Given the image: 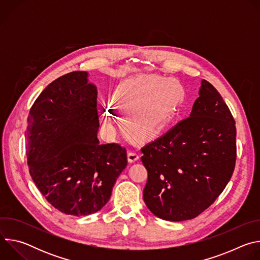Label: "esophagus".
<instances>
[{"label": "esophagus", "instance_id": "1", "mask_svg": "<svg viewBox=\"0 0 260 260\" xmlns=\"http://www.w3.org/2000/svg\"><path fill=\"white\" fill-rule=\"evenodd\" d=\"M139 154L136 152V151H134V150H129L128 152H127V159H128V162H135V161H137L138 159H139Z\"/></svg>", "mask_w": 260, "mask_h": 260}]
</instances>
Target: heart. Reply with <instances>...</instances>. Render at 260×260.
<instances>
[{
	"label": "heart",
	"instance_id": "obj_1",
	"mask_svg": "<svg viewBox=\"0 0 260 260\" xmlns=\"http://www.w3.org/2000/svg\"><path fill=\"white\" fill-rule=\"evenodd\" d=\"M183 84L159 75H141L120 83L113 102L125 133L136 140L150 139L162 132L176 117L185 101ZM105 122H111L108 115Z\"/></svg>",
	"mask_w": 260,
	"mask_h": 260
}]
</instances>
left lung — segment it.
<instances>
[{
	"instance_id": "1",
	"label": "left lung",
	"mask_w": 260,
	"mask_h": 260,
	"mask_svg": "<svg viewBox=\"0 0 260 260\" xmlns=\"http://www.w3.org/2000/svg\"><path fill=\"white\" fill-rule=\"evenodd\" d=\"M235 124L220 93L203 80L190 117L141 149L148 209L168 221L189 220L208 209L235 170Z\"/></svg>"
}]
</instances>
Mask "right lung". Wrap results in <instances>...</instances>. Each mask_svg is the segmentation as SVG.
Instances as JSON below:
<instances>
[{
	"label": "right lung",
	"mask_w": 260,
	"mask_h": 260,
	"mask_svg": "<svg viewBox=\"0 0 260 260\" xmlns=\"http://www.w3.org/2000/svg\"><path fill=\"white\" fill-rule=\"evenodd\" d=\"M75 71L51 82L32 104L26 129V156L36 186L55 209L85 216L110 200L127 165L126 149L100 144L96 87Z\"/></svg>",
	"instance_id": "1"
}]
</instances>
